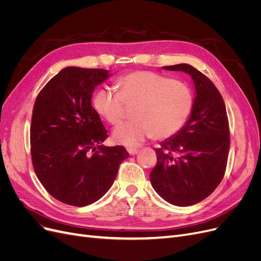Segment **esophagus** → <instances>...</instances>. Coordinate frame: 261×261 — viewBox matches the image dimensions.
<instances>
[{
	"label": "esophagus",
	"instance_id": "1",
	"mask_svg": "<svg viewBox=\"0 0 261 261\" xmlns=\"http://www.w3.org/2000/svg\"><path fill=\"white\" fill-rule=\"evenodd\" d=\"M127 151L130 155H135L138 152V149L137 148H127Z\"/></svg>",
	"mask_w": 261,
	"mask_h": 261
}]
</instances>
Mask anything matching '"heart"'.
I'll return each instance as SVG.
<instances>
[{
    "label": "heart",
    "mask_w": 261,
    "mask_h": 261,
    "mask_svg": "<svg viewBox=\"0 0 261 261\" xmlns=\"http://www.w3.org/2000/svg\"><path fill=\"white\" fill-rule=\"evenodd\" d=\"M118 92L100 88L93 96L98 114L112 126L132 109L133 121L113 132V139L126 147H137L147 138L158 140L175 136L194 109V93L186 83L150 70H135L117 78Z\"/></svg>",
    "instance_id": "obj_1"
}]
</instances>
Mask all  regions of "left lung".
<instances>
[{
	"instance_id": "1",
	"label": "left lung",
	"mask_w": 261,
	"mask_h": 261,
	"mask_svg": "<svg viewBox=\"0 0 261 261\" xmlns=\"http://www.w3.org/2000/svg\"><path fill=\"white\" fill-rule=\"evenodd\" d=\"M163 68L191 75L196 98L186 125L155 149L150 181L164 200L192 206L212 194L224 176L230 149L228 118L222 96L206 75L188 64Z\"/></svg>"
}]
</instances>
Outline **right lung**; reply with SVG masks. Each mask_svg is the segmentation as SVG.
Segmentation results:
<instances>
[{"instance_id":"right-lung-1","label":"right lung","mask_w":261,"mask_h":261,"mask_svg":"<svg viewBox=\"0 0 261 261\" xmlns=\"http://www.w3.org/2000/svg\"><path fill=\"white\" fill-rule=\"evenodd\" d=\"M108 77L107 69L65 67L35 101L30 126L35 173L46 192L70 206L99 200L129 155L123 146L101 145L108 132L91 97Z\"/></svg>"}]
</instances>
